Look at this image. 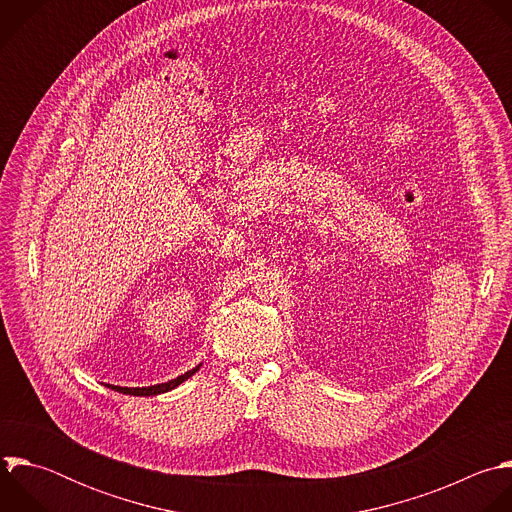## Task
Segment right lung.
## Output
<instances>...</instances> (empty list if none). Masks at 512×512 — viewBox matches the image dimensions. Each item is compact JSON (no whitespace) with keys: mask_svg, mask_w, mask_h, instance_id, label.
I'll return each instance as SVG.
<instances>
[{"mask_svg":"<svg viewBox=\"0 0 512 512\" xmlns=\"http://www.w3.org/2000/svg\"><path fill=\"white\" fill-rule=\"evenodd\" d=\"M197 369H199V365H197L195 369H191V371L179 375L177 379H171V381H167V383H157V385H151V387H119V385H109V387L115 389V391H119V393H127V395H143V397H145V395H159V393H165V391H169V389H175L179 383H183L185 379H189Z\"/></svg>","mask_w":512,"mask_h":512,"instance_id":"obj_1","label":"right lung"}]
</instances>
